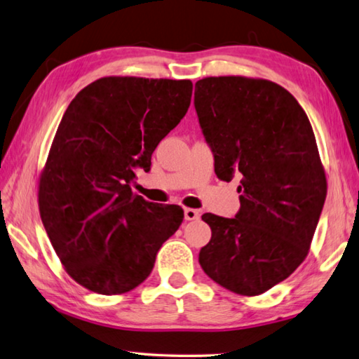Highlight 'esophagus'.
Returning a JSON list of instances; mask_svg holds the SVG:
<instances>
[{"instance_id": "34e87169", "label": "esophagus", "mask_w": 359, "mask_h": 359, "mask_svg": "<svg viewBox=\"0 0 359 359\" xmlns=\"http://www.w3.org/2000/svg\"><path fill=\"white\" fill-rule=\"evenodd\" d=\"M184 215H185V219H187V221H194V219H199V217H201L199 210H194V208H185Z\"/></svg>"}]
</instances>
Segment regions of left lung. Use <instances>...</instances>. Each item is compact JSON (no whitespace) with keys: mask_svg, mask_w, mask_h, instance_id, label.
<instances>
[{"mask_svg":"<svg viewBox=\"0 0 359 359\" xmlns=\"http://www.w3.org/2000/svg\"><path fill=\"white\" fill-rule=\"evenodd\" d=\"M194 108L215 174L240 179L236 217L202 215L212 238L199 264L227 290L260 295L289 278L309 252L327 198L314 132L295 97L260 78H202Z\"/></svg>","mask_w":359,"mask_h":359,"instance_id":"8db88e82","label":"left lung"}]
</instances>
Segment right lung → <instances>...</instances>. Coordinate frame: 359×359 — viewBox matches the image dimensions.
Wrapping results in <instances>:
<instances>
[{"label": "right lung", "instance_id": "1", "mask_svg": "<svg viewBox=\"0 0 359 359\" xmlns=\"http://www.w3.org/2000/svg\"><path fill=\"white\" fill-rule=\"evenodd\" d=\"M193 83L105 76L64 113L39 184V210L61 264L102 295L151 275L184 210L133 194L135 171L151 169L158 142L188 111Z\"/></svg>", "mask_w": 359, "mask_h": 359}]
</instances>
